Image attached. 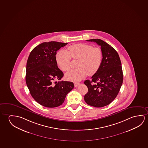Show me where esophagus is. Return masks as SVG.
<instances>
[{
    "label": "esophagus",
    "mask_w": 148,
    "mask_h": 148,
    "mask_svg": "<svg viewBox=\"0 0 148 148\" xmlns=\"http://www.w3.org/2000/svg\"><path fill=\"white\" fill-rule=\"evenodd\" d=\"M74 86H75V87H77L80 84V83H79V82H74Z\"/></svg>",
    "instance_id": "1"
}]
</instances>
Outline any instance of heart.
Here are the masks:
<instances>
[{
	"label": "heart",
	"mask_w": 148,
	"mask_h": 148,
	"mask_svg": "<svg viewBox=\"0 0 148 148\" xmlns=\"http://www.w3.org/2000/svg\"><path fill=\"white\" fill-rule=\"evenodd\" d=\"M68 49V52L62 50L56 55L57 64L63 71H68L70 69L71 57L74 60H79L78 68L66 73L67 79L77 82L82 79L87 74L92 76L98 72L103 57L100 48L84 43H77L69 47Z\"/></svg>",
	"instance_id": "b5f03b06"
}]
</instances>
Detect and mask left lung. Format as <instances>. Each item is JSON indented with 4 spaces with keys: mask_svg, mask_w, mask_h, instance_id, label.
<instances>
[{
    "mask_svg": "<svg viewBox=\"0 0 148 148\" xmlns=\"http://www.w3.org/2000/svg\"><path fill=\"white\" fill-rule=\"evenodd\" d=\"M86 41L94 42L101 47L103 54L102 63L92 80L84 81L88 91L84 99L88 105L100 108L109 105L118 95L123 82L121 59L116 50L99 39Z\"/></svg>",
    "mask_w": 148,
    "mask_h": 148,
    "instance_id": "left-lung-1",
    "label": "left lung"
}]
</instances>
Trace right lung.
<instances>
[{"mask_svg":"<svg viewBox=\"0 0 148 148\" xmlns=\"http://www.w3.org/2000/svg\"><path fill=\"white\" fill-rule=\"evenodd\" d=\"M68 43L45 42L34 48L27 62L25 82L30 94L36 101L47 108L58 107L74 88L70 82L60 80L64 73L57 66V51Z\"/></svg>","mask_w":148,"mask_h":148,"instance_id":"obj_1","label":"right lung"}]
</instances>
